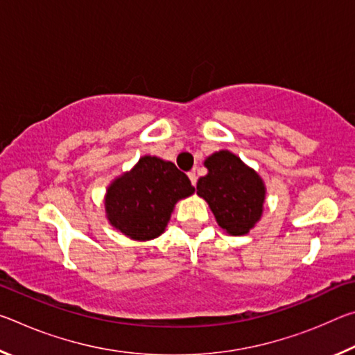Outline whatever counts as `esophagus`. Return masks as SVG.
<instances>
[{"mask_svg":"<svg viewBox=\"0 0 355 355\" xmlns=\"http://www.w3.org/2000/svg\"><path fill=\"white\" fill-rule=\"evenodd\" d=\"M188 177H189V180H191V183L192 184H197V173H196V171H191L189 173H188Z\"/></svg>","mask_w":355,"mask_h":355,"instance_id":"esophagus-1","label":"esophagus"}]
</instances>
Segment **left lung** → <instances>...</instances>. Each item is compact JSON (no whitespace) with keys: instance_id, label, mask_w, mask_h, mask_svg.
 <instances>
[{"instance_id":"8db88e82","label":"left lung","mask_w":355,"mask_h":355,"mask_svg":"<svg viewBox=\"0 0 355 355\" xmlns=\"http://www.w3.org/2000/svg\"><path fill=\"white\" fill-rule=\"evenodd\" d=\"M208 173L197 182V194L208 202L218 224L230 235H245L261 218L264 184L257 173L227 150L205 161Z\"/></svg>"}]
</instances>
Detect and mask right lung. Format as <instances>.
<instances>
[{
    "instance_id": "right-lung-1",
    "label": "right lung",
    "mask_w": 355,
    "mask_h": 355,
    "mask_svg": "<svg viewBox=\"0 0 355 355\" xmlns=\"http://www.w3.org/2000/svg\"><path fill=\"white\" fill-rule=\"evenodd\" d=\"M192 192L188 175L175 164L144 156L133 171L117 178L107 189V219L130 238L153 239L164 232L173 205Z\"/></svg>"
}]
</instances>
